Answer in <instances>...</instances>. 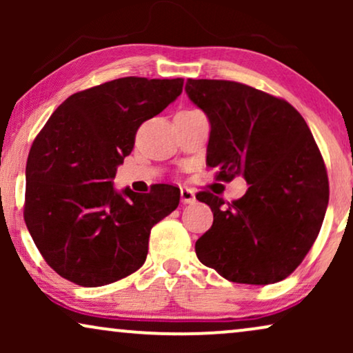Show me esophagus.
Wrapping results in <instances>:
<instances>
[{"label":"esophagus","instance_id":"34e87169","mask_svg":"<svg viewBox=\"0 0 353 353\" xmlns=\"http://www.w3.org/2000/svg\"><path fill=\"white\" fill-rule=\"evenodd\" d=\"M180 194H181V202H183V204H192V202L196 201L194 191L190 190V188H181Z\"/></svg>","mask_w":353,"mask_h":353}]
</instances>
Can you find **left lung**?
<instances>
[{"mask_svg": "<svg viewBox=\"0 0 353 353\" xmlns=\"http://www.w3.org/2000/svg\"><path fill=\"white\" fill-rule=\"evenodd\" d=\"M186 93L209 117L207 165L219 168L216 180L243 175L249 185L226 205L197 192L214 214L197 259L233 283L281 281L312 249L330 201L310 128L288 101L238 81L188 79Z\"/></svg>", "mask_w": 353, "mask_h": 353, "instance_id": "1", "label": "left lung"}]
</instances>
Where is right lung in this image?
Listing matches in <instances>:
<instances>
[{
	"label": "right lung",
	"mask_w": 353,
	"mask_h": 353,
	"mask_svg": "<svg viewBox=\"0 0 353 353\" xmlns=\"http://www.w3.org/2000/svg\"><path fill=\"white\" fill-rule=\"evenodd\" d=\"M183 91V79L123 77L72 94L33 139L23 220L45 262L85 288L119 281L146 260L151 228L180 204V190H114L117 165L143 122Z\"/></svg>",
	"instance_id": "1"
}]
</instances>
